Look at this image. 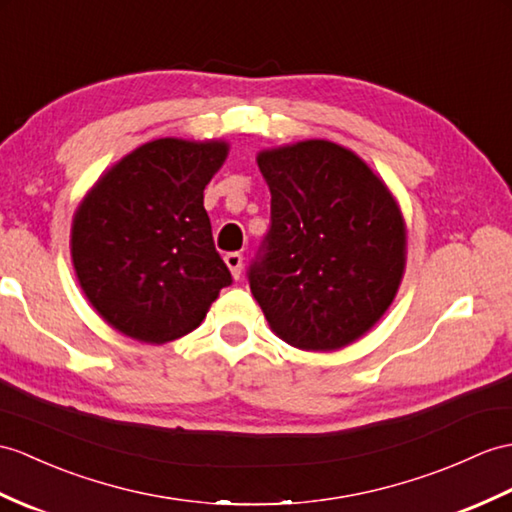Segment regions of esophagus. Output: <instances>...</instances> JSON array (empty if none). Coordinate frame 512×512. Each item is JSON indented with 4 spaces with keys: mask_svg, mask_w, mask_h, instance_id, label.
I'll return each instance as SVG.
<instances>
[{
    "mask_svg": "<svg viewBox=\"0 0 512 512\" xmlns=\"http://www.w3.org/2000/svg\"><path fill=\"white\" fill-rule=\"evenodd\" d=\"M242 261H244V257L240 253H227V255H224V264L229 266L233 279H240V275H242Z\"/></svg>",
    "mask_w": 512,
    "mask_h": 512,
    "instance_id": "obj_1",
    "label": "esophagus"
}]
</instances>
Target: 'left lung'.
<instances>
[{"label": "left lung", "instance_id": "obj_1", "mask_svg": "<svg viewBox=\"0 0 512 512\" xmlns=\"http://www.w3.org/2000/svg\"><path fill=\"white\" fill-rule=\"evenodd\" d=\"M257 165L270 187V231L248 283L270 329L303 351L362 338L399 290L406 222L368 165L334 141L268 148Z\"/></svg>", "mask_w": 512, "mask_h": 512}]
</instances>
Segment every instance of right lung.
I'll list each match as a JSON object with an SVG mask.
<instances>
[{
    "label": "right lung",
    "instance_id": "obj_1",
    "mask_svg": "<svg viewBox=\"0 0 512 512\" xmlns=\"http://www.w3.org/2000/svg\"><path fill=\"white\" fill-rule=\"evenodd\" d=\"M227 154L222 139H154L82 198L71 224L76 277L93 310L120 334L172 342L194 331L231 285L202 205Z\"/></svg>",
    "mask_w": 512,
    "mask_h": 512
}]
</instances>
